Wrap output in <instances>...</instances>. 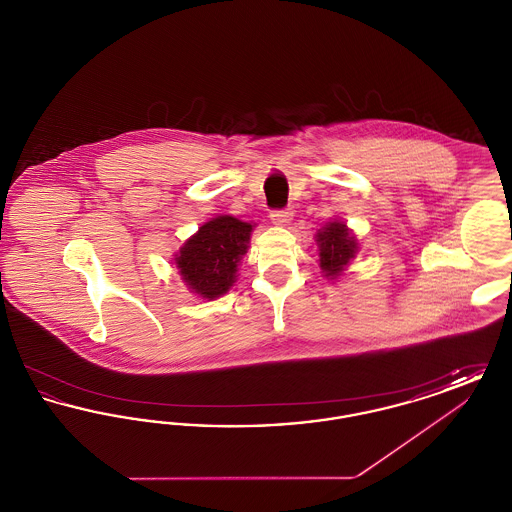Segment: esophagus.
Masks as SVG:
<instances>
[{"instance_id": "obj_1", "label": "esophagus", "mask_w": 512, "mask_h": 512, "mask_svg": "<svg viewBox=\"0 0 512 512\" xmlns=\"http://www.w3.org/2000/svg\"><path fill=\"white\" fill-rule=\"evenodd\" d=\"M292 217V209H274V211L270 213V220H272L274 224H278V226H284V224H288V222L292 220Z\"/></svg>"}]
</instances>
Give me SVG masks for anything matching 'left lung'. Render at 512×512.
Returning <instances> with one entry per match:
<instances>
[{
    "mask_svg": "<svg viewBox=\"0 0 512 512\" xmlns=\"http://www.w3.org/2000/svg\"><path fill=\"white\" fill-rule=\"evenodd\" d=\"M318 247L320 268L326 276H338L357 251L355 238L340 222H330L322 232H318Z\"/></svg>",
    "mask_w": 512,
    "mask_h": 512,
    "instance_id": "8db88e82",
    "label": "left lung"
}]
</instances>
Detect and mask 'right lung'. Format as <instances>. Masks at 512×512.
Masks as SVG:
<instances>
[{
	"label": "right lung",
	"mask_w": 512,
	"mask_h": 512,
	"mask_svg": "<svg viewBox=\"0 0 512 512\" xmlns=\"http://www.w3.org/2000/svg\"><path fill=\"white\" fill-rule=\"evenodd\" d=\"M253 226L234 217H217L199 228L176 257L186 284L201 297L215 299L228 292L245 255Z\"/></svg>",
	"instance_id": "1"
}]
</instances>
